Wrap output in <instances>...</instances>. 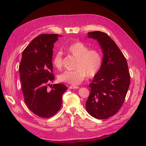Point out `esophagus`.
Listing matches in <instances>:
<instances>
[{
  "label": "esophagus",
  "mask_w": 146,
  "mask_h": 146,
  "mask_svg": "<svg viewBox=\"0 0 146 146\" xmlns=\"http://www.w3.org/2000/svg\"><path fill=\"white\" fill-rule=\"evenodd\" d=\"M69 89H78L79 87L77 86H74V85H71L69 87Z\"/></svg>",
  "instance_id": "esophagus-1"
}]
</instances>
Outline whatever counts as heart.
Segmentation results:
<instances>
[{
	"instance_id": "1",
	"label": "heart",
	"mask_w": 146,
	"mask_h": 146,
	"mask_svg": "<svg viewBox=\"0 0 146 146\" xmlns=\"http://www.w3.org/2000/svg\"><path fill=\"white\" fill-rule=\"evenodd\" d=\"M66 50L71 55L77 58L74 70H67L60 74L58 80L61 82L71 85L80 84L86 76L94 77L100 70L103 64L102 53L98 48H91L80 41L75 42L70 44ZM53 64L55 67L61 69L63 66V55L57 52L53 58Z\"/></svg>"
}]
</instances>
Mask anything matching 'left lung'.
Masks as SVG:
<instances>
[{"label":"left lung","instance_id":"left-lung-1","mask_svg":"<svg viewBox=\"0 0 146 146\" xmlns=\"http://www.w3.org/2000/svg\"><path fill=\"white\" fill-rule=\"evenodd\" d=\"M97 39L103 51V64L90 84L86 108L91 116L106 119L114 115L124 102L130 76L124 55L108 35L100 31L88 33Z\"/></svg>","mask_w":146,"mask_h":146}]
</instances>
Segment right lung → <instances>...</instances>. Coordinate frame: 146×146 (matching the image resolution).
Instances as JSON below:
<instances>
[{
	"label": "right lung",
	"mask_w": 146,
	"mask_h": 146,
	"mask_svg": "<svg viewBox=\"0 0 146 146\" xmlns=\"http://www.w3.org/2000/svg\"><path fill=\"white\" fill-rule=\"evenodd\" d=\"M58 36L42 34L34 38L24 50L19 68L25 103L31 111L43 118L59 111L62 95L68 89L64 84H54L50 91L47 90L48 83L55 78L52 60Z\"/></svg>",
	"instance_id": "obj_1"
}]
</instances>
